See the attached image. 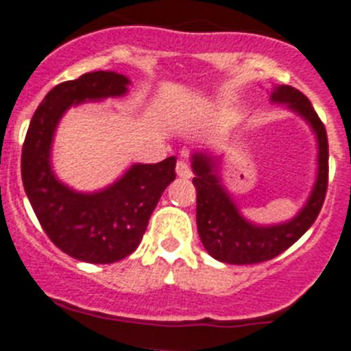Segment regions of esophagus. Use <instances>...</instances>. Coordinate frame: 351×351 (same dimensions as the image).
<instances>
[{"label":"esophagus","mask_w":351,"mask_h":351,"mask_svg":"<svg viewBox=\"0 0 351 351\" xmlns=\"http://www.w3.org/2000/svg\"><path fill=\"white\" fill-rule=\"evenodd\" d=\"M176 175H178L180 178H191V176H193V169H191V166H189L185 160H178V162H176Z\"/></svg>","instance_id":"34e87169"}]
</instances>
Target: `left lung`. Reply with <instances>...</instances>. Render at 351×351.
<instances>
[{
  "label": "left lung",
  "mask_w": 351,
  "mask_h": 351,
  "mask_svg": "<svg viewBox=\"0 0 351 351\" xmlns=\"http://www.w3.org/2000/svg\"><path fill=\"white\" fill-rule=\"evenodd\" d=\"M270 100L286 104L311 125L318 139V176L304 208L291 221L258 226L242 217L219 176V158L205 152L193 155V184L196 187V222L208 254L222 263L252 265L268 261L291 247L318 217L328 185V141L325 125L313 104L293 86L274 88Z\"/></svg>",
  "instance_id": "1"
}]
</instances>
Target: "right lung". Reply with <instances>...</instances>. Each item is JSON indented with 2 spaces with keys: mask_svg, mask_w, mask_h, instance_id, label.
<instances>
[{
  "mask_svg": "<svg viewBox=\"0 0 351 351\" xmlns=\"http://www.w3.org/2000/svg\"><path fill=\"white\" fill-rule=\"evenodd\" d=\"M129 84L125 75L104 70L58 84L36 108L23 145V185L42 230L58 249L86 263H114L136 251L152 212L176 176V157L134 164L99 193H75L54 176L51 145L66 109L125 95Z\"/></svg>",
  "mask_w": 351,
  "mask_h": 351,
  "instance_id": "1",
  "label": "right lung"
}]
</instances>
